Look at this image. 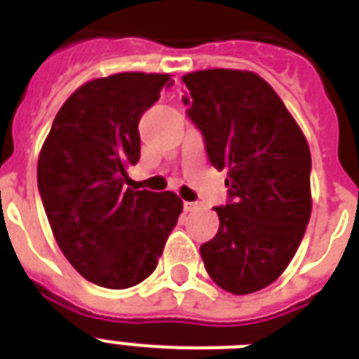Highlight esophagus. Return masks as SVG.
Segmentation results:
<instances>
[{
  "mask_svg": "<svg viewBox=\"0 0 359 359\" xmlns=\"http://www.w3.org/2000/svg\"><path fill=\"white\" fill-rule=\"evenodd\" d=\"M197 210H201V205L199 203H184V212L186 214H194L197 212Z\"/></svg>",
  "mask_w": 359,
  "mask_h": 359,
  "instance_id": "obj_1",
  "label": "esophagus"
}]
</instances>
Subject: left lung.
Instances as JSON below:
<instances>
[{
	"label": "left lung",
	"instance_id": "left-lung-1",
	"mask_svg": "<svg viewBox=\"0 0 359 359\" xmlns=\"http://www.w3.org/2000/svg\"><path fill=\"white\" fill-rule=\"evenodd\" d=\"M182 81L186 115L214 168L227 169V203L214 207L219 229L201 245L214 283L250 294L292 261L311 216V152L300 126L261 76L197 70Z\"/></svg>",
	"mask_w": 359,
	"mask_h": 359
}]
</instances>
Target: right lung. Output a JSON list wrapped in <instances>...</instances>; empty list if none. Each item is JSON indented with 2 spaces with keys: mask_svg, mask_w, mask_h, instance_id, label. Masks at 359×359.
Here are the masks:
<instances>
[{
  "mask_svg": "<svg viewBox=\"0 0 359 359\" xmlns=\"http://www.w3.org/2000/svg\"><path fill=\"white\" fill-rule=\"evenodd\" d=\"M173 86L168 74L98 78L61 106L42 145L36 182L63 255L106 289H128L154 272L182 212L173 191L124 188L140 162L141 115Z\"/></svg>",
  "mask_w": 359,
  "mask_h": 359,
  "instance_id": "add662e5",
  "label": "right lung"
}]
</instances>
